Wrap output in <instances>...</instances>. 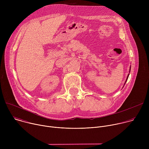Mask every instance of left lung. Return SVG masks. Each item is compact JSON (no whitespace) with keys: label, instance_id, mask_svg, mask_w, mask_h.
Returning a JSON list of instances; mask_svg holds the SVG:
<instances>
[{"label":"left lung","instance_id":"8db88e82","mask_svg":"<svg viewBox=\"0 0 149 149\" xmlns=\"http://www.w3.org/2000/svg\"><path fill=\"white\" fill-rule=\"evenodd\" d=\"M130 69H131V68H130ZM129 75H128V76H127V79H126V81H125V82H126V81H127V79H128V78H129Z\"/></svg>","mask_w":149,"mask_h":149}]
</instances>
